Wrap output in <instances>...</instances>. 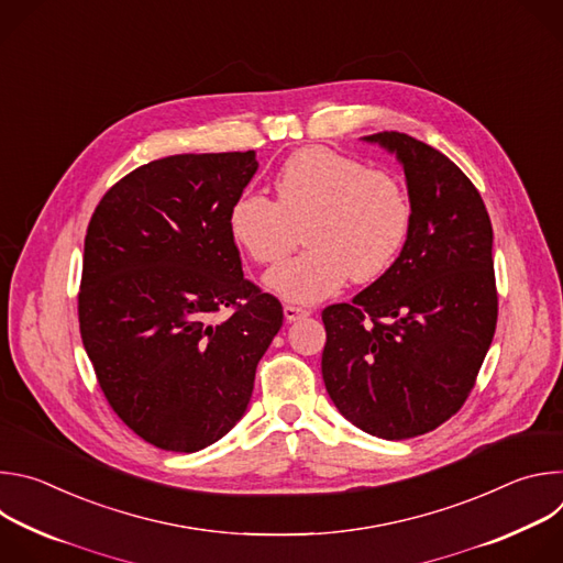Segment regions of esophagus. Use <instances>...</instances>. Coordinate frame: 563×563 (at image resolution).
I'll return each mask as SVG.
<instances>
[{"mask_svg": "<svg viewBox=\"0 0 563 563\" xmlns=\"http://www.w3.org/2000/svg\"><path fill=\"white\" fill-rule=\"evenodd\" d=\"M311 311L305 309V307H298V305H285V320L287 323H294V320H300L305 316H309Z\"/></svg>", "mask_w": 563, "mask_h": 563, "instance_id": "34e87169", "label": "esophagus"}]
</instances>
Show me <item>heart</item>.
I'll list each match as a JSON object with an SVG mask.
<instances>
[{"label": "heart", "instance_id": "b5f03b06", "mask_svg": "<svg viewBox=\"0 0 563 563\" xmlns=\"http://www.w3.org/2000/svg\"><path fill=\"white\" fill-rule=\"evenodd\" d=\"M276 200L245 191L227 213L233 243L252 261L274 265L298 243L307 252L267 274L287 300L316 302L354 283L380 278L404 252L412 229L410 198L391 174L330 146L294 151L274 176Z\"/></svg>", "mask_w": 563, "mask_h": 563}]
</instances>
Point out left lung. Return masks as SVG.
Instances as JSON below:
<instances>
[{
    "label": "left lung",
    "mask_w": 563,
    "mask_h": 563,
    "mask_svg": "<svg viewBox=\"0 0 563 563\" xmlns=\"http://www.w3.org/2000/svg\"><path fill=\"white\" fill-rule=\"evenodd\" d=\"M396 153L412 229L396 263L352 302L323 309V380L339 412L400 441L454 417L470 396L499 313L493 224L470 178L430 144L383 131Z\"/></svg>",
    "instance_id": "left-lung-1"
}]
</instances>
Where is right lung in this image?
<instances>
[{"instance_id": "1", "label": "right lung", "mask_w": 563, "mask_h": 563, "mask_svg": "<svg viewBox=\"0 0 563 563\" xmlns=\"http://www.w3.org/2000/svg\"><path fill=\"white\" fill-rule=\"evenodd\" d=\"M256 169L254 151L153 159L91 216L79 334L113 412L159 450L198 452L240 421L283 325L227 227Z\"/></svg>"}]
</instances>
